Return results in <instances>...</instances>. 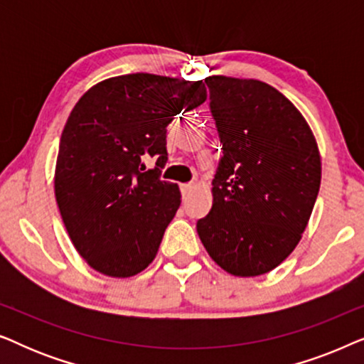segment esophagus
Segmentation results:
<instances>
[{
  "instance_id": "esophagus-1",
  "label": "esophagus",
  "mask_w": 364,
  "mask_h": 364,
  "mask_svg": "<svg viewBox=\"0 0 364 364\" xmlns=\"http://www.w3.org/2000/svg\"><path fill=\"white\" fill-rule=\"evenodd\" d=\"M192 188H193V183H182L181 186V192H182V197L186 198L188 193L192 192Z\"/></svg>"
}]
</instances>
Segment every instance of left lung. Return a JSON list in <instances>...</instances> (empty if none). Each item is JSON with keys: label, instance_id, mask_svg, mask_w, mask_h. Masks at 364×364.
<instances>
[{"label": "left lung", "instance_id": "1", "mask_svg": "<svg viewBox=\"0 0 364 364\" xmlns=\"http://www.w3.org/2000/svg\"><path fill=\"white\" fill-rule=\"evenodd\" d=\"M205 82L223 157L197 233L227 273L258 277L301 240L320 191V151L306 119L270 84L228 76Z\"/></svg>", "mask_w": 364, "mask_h": 364}]
</instances>
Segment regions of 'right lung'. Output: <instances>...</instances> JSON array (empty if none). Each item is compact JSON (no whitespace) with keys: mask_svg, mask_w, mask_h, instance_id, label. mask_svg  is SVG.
I'll list each match as a JSON object with an SVG mask.
<instances>
[{"mask_svg":"<svg viewBox=\"0 0 364 364\" xmlns=\"http://www.w3.org/2000/svg\"><path fill=\"white\" fill-rule=\"evenodd\" d=\"M207 99L202 81L136 73L82 94L64 126L54 196L74 248L94 270L137 275L157 255L181 205L177 183L161 181L166 134L182 109ZM157 156L146 171L141 159Z\"/></svg>","mask_w":364,"mask_h":364,"instance_id":"obj_1","label":"right lung"}]
</instances>
